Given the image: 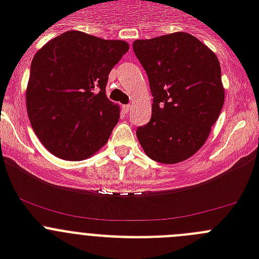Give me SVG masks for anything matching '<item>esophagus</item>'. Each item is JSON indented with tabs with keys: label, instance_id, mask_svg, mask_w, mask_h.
<instances>
[{
	"label": "esophagus",
	"instance_id": "34e87169",
	"mask_svg": "<svg viewBox=\"0 0 259 259\" xmlns=\"http://www.w3.org/2000/svg\"><path fill=\"white\" fill-rule=\"evenodd\" d=\"M131 109H132V105H123V111H124V113H128Z\"/></svg>",
	"mask_w": 259,
	"mask_h": 259
}]
</instances>
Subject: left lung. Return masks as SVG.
Listing matches in <instances>:
<instances>
[{"label": "left lung", "mask_w": 259, "mask_h": 259, "mask_svg": "<svg viewBox=\"0 0 259 259\" xmlns=\"http://www.w3.org/2000/svg\"><path fill=\"white\" fill-rule=\"evenodd\" d=\"M134 52L153 96L152 119L137 128V139L153 161H185L205 144L223 107L218 58L185 32L136 40Z\"/></svg>", "instance_id": "obj_1"}]
</instances>
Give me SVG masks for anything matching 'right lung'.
Masks as SVG:
<instances>
[{"instance_id":"1","label":"right lung","mask_w":259,"mask_h":259,"mask_svg":"<svg viewBox=\"0 0 259 259\" xmlns=\"http://www.w3.org/2000/svg\"><path fill=\"white\" fill-rule=\"evenodd\" d=\"M130 47L67 31L41 48L31 63L27 111L38 140L70 161L91 157L109 140L119 107L106 96L111 68Z\"/></svg>"}]
</instances>
